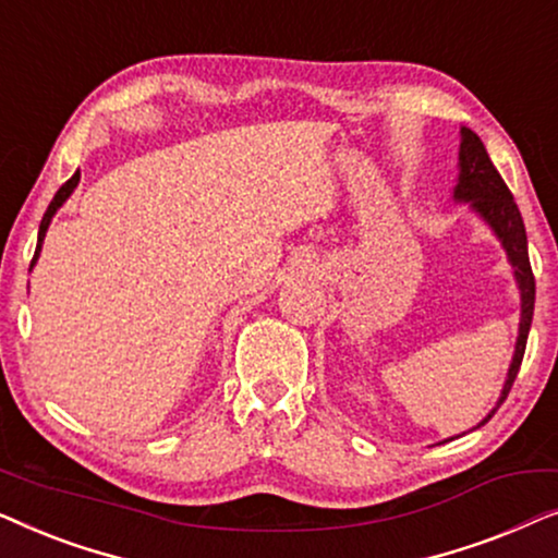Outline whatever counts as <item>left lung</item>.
I'll list each match as a JSON object with an SVG mask.
<instances>
[{
	"instance_id": "1",
	"label": "left lung",
	"mask_w": 558,
	"mask_h": 558,
	"mask_svg": "<svg viewBox=\"0 0 558 558\" xmlns=\"http://www.w3.org/2000/svg\"><path fill=\"white\" fill-rule=\"evenodd\" d=\"M460 170L462 172H460V182H457L454 187V197L457 201H470L472 208H475L480 216L493 226V231L498 233V239L508 251L510 264H513L515 269L518 287H521V332H518L515 355H513V363H510L506 388H502V396H500V403H502L506 401V396L510 393V388H513V380L523 363L525 340H529L531 319H533V304H536V279H533V271H531L529 241H525V226H523L521 210H518L513 193L508 190L506 180L500 178V172L495 170L490 157H487L483 140H480L472 129H462Z\"/></svg>"
}]
</instances>
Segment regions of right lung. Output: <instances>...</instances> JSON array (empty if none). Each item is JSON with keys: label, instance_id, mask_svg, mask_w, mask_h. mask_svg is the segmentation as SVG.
<instances>
[{"label": "right lung", "instance_id": "add662e5", "mask_svg": "<svg viewBox=\"0 0 558 558\" xmlns=\"http://www.w3.org/2000/svg\"><path fill=\"white\" fill-rule=\"evenodd\" d=\"M78 180H81V174H78V172H75V174H73V178H71V180H68L63 187H60V190H58V193H56V197H52V201H50V205H48V210H45V216H43V220H40V233H37V248H35L33 264L37 262V256H40V246H43L45 231H48V226H50V218H52V216H56V210L60 208V205H63V203L68 201V195H71V193H73V187H75V185H78ZM33 264H29V266H33Z\"/></svg>", "mask_w": 558, "mask_h": 558}]
</instances>
